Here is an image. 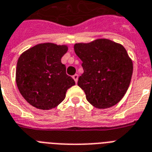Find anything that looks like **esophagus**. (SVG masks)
I'll use <instances>...</instances> for the list:
<instances>
[{"mask_svg": "<svg viewBox=\"0 0 152 152\" xmlns=\"http://www.w3.org/2000/svg\"><path fill=\"white\" fill-rule=\"evenodd\" d=\"M72 78H73V80H75V82L77 83V81H78V75H77V74H75L74 76H72Z\"/></svg>", "mask_w": 152, "mask_h": 152, "instance_id": "1", "label": "esophagus"}]
</instances>
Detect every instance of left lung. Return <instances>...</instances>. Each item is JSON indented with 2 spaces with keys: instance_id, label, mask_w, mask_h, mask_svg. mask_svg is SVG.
I'll return each instance as SVG.
<instances>
[{
  "instance_id": "obj_1",
  "label": "left lung",
  "mask_w": 152,
  "mask_h": 152,
  "mask_svg": "<svg viewBox=\"0 0 152 152\" xmlns=\"http://www.w3.org/2000/svg\"><path fill=\"white\" fill-rule=\"evenodd\" d=\"M74 50L83 62V73L77 84L87 100L99 109L118 103L127 91L133 70L125 47L110 39H99L75 44Z\"/></svg>"
}]
</instances>
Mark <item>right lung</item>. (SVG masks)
<instances>
[{
  "instance_id": "obj_1",
  "label": "right lung",
  "mask_w": 152,
  "mask_h": 152,
  "mask_svg": "<svg viewBox=\"0 0 152 152\" xmlns=\"http://www.w3.org/2000/svg\"><path fill=\"white\" fill-rule=\"evenodd\" d=\"M68 51L65 45L41 43L28 49L17 61L15 81L20 94L31 106L50 110L65 98L75 81L66 74L61 57Z\"/></svg>"
}]
</instances>
